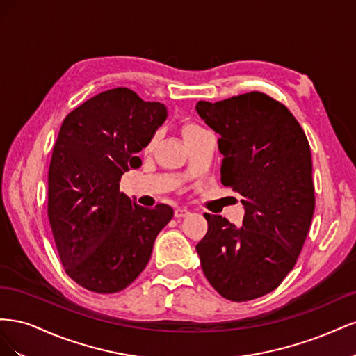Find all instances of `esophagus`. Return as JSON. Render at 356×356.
<instances>
[{"label":"esophagus","mask_w":356,"mask_h":356,"mask_svg":"<svg viewBox=\"0 0 356 356\" xmlns=\"http://www.w3.org/2000/svg\"><path fill=\"white\" fill-rule=\"evenodd\" d=\"M174 215H175V218H184V217H187V215H190V211L187 208H177Z\"/></svg>","instance_id":"34e87169"}]
</instances>
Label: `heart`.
Returning a JSON list of instances; mask_svg holds the SVG:
<instances>
[{"label": "heart", "instance_id": "b5f03b06", "mask_svg": "<svg viewBox=\"0 0 356 356\" xmlns=\"http://www.w3.org/2000/svg\"><path fill=\"white\" fill-rule=\"evenodd\" d=\"M203 129L200 127V126H197V124H186L184 126V129H182V134H184V138H188V136H191V135H195V134H199V132H202ZM154 143H156V138H153L152 141H149V144H148V149L152 148L153 145H154Z\"/></svg>", "mask_w": 356, "mask_h": 356}]
</instances>
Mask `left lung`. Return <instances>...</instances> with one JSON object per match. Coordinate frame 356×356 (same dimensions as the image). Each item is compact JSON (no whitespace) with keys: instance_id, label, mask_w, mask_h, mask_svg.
Here are the masks:
<instances>
[{"instance_id":"8db88e82","label":"left lung","mask_w":356,"mask_h":356,"mask_svg":"<svg viewBox=\"0 0 356 356\" xmlns=\"http://www.w3.org/2000/svg\"><path fill=\"white\" fill-rule=\"evenodd\" d=\"M196 111L221 136V182L245 207L239 229L204 213L208 233L196 245L202 270L224 298L254 300L281 285L307 238L315 211L310 147L286 106L261 92L199 101Z\"/></svg>"}]
</instances>
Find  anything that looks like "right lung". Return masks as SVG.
<instances>
[{"instance_id":"right-lung-1","label":"right lung","mask_w":356,"mask_h":356,"mask_svg":"<svg viewBox=\"0 0 356 356\" xmlns=\"http://www.w3.org/2000/svg\"><path fill=\"white\" fill-rule=\"evenodd\" d=\"M168 110L126 88L105 90L63 120L49 168L47 215L67 275L83 288L113 294L131 285L152 257L169 204L143 208L120 193V179L141 166Z\"/></svg>"}]
</instances>
